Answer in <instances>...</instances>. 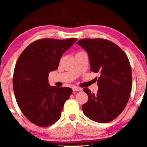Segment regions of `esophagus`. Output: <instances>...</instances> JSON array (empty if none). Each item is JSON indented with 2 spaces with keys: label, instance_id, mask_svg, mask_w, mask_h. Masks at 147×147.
I'll use <instances>...</instances> for the list:
<instances>
[{
  "label": "esophagus",
  "instance_id": "1",
  "mask_svg": "<svg viewBox=\"0 0 147 147\" xmlns=\"http://www.w3.org/2000/svg\"><path fill=\"white\" fill-rule=\"evenodd\" d=\"M82 89L79 88V87H76V86H74L73 87V91H82Z\"/></svg>",
  "mask_w": 147,
  "mask_h": 147
}]
</instances>
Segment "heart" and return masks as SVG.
Instances as JSON below:
<instances>
[{
    "label": "heart",
    "instance_id": "1",
    "mask_svg": "<svg viewBox=\"0 0 147 147\" xmlns=\"http://www.w3.org/2000/svg\"><path fill=\"white\" fill-rule=\"evenodd\" d=\"M83 53V52H80V53H78L77 54H79V53Z\"/></svg>",
    "mask_w": 147,
    "mask_h": 147
}]
</instances>
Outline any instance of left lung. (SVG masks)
I'll list each match as a JSON object with an SVG mask.
<instances>
[{
  "instance_id": "8db88e82",
  "label": "left lung",
  "mask_w": 147,
  "mask_h": 147,
  "mask_svg": "<svg viewBox=\"0 0 147 147\" xmlns=\"http://www.w3.org/2000/svg\"><path fill=\"white\" fill-rule=\"evenodd\" d=\"M76 44L88 53L90 70L100 74L96 94L84 88L88 101L82 105L83 112L100 123L113 121L124 110L130 98L132 74L128 57L120 47L107 39H83Z\"/></svg>"
}]
</instances>
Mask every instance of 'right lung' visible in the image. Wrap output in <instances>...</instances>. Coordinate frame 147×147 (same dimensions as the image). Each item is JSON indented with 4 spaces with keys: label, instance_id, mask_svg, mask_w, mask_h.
<instances>
[{
    "label": "right lung",
    "instance_id": "right-lung-1",
    "mask_svg": "<svg viewBox=\"0 0 147 147\" xmlns=\"http://www.w3.org/2000/svg\"><path fill=\"white\" fill-rule=\"evenodd\" d=\"M76 40L39 39L30 44L17 59L13 76L15 96L22 113L37 126L55 123L73 92L67 87L50 86L48 76L58 69L61 56Z\"/></svg>",
    "mask_w": 147,
    "mask_h": 147
}]
</instances>
